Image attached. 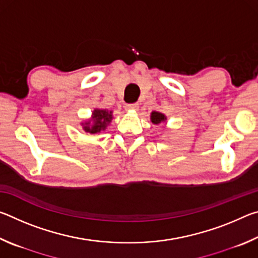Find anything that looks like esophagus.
<instances>
[{"instance_id":"obj_1","label":"esophagus","mask_w":258,"mask_h":258,"mask_svg":"<svg viewBox=\"0 0 258 258\" xmlns=\"http://www.w3.org/2000/svg\"><path fill=\"white\" fill-rule=\"evenodd\" d=\"M138 109H139V104L138 103H131V104H126V106H125V110L126 111L138 110Z\"/></svg>"}]
</instances>
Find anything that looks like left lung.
I'll return each instance as SVG.
<instances>
[{
	"label": "left lung",
	"mask_w": 258,
	"mask_h": 258,
	"mask_svg": "<svg viewBox=\"0 0 258 258\" xmlns=\"http://www.w3.org/2000/svg\"><path fill=\"white\" fill-rule=\"evenodd\" d=\"M150 120H151L152 124L159 125L161 123H165V121L167 120V117H166V115L163 112L154 110V111H151V113H150Z\"/></svg>",
	"instance_id": "left-lung-1"
}]
</instances>
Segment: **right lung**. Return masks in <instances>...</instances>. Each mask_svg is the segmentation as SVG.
<instances>
[{
    "label": "right lung",
    "mask_w": 258,
    "mask_h": 258,
    "mask_svg": "<svg viewBox=\"0 0 258 258\" xmlns=\"http://www.w3.org/2000/svg\"><path fill=\"white\" fill-rule=\"evenodd\" d=\"M113 118L112 110L95 108L90 118L81 121V126L84 132L90 134H99L106 131Z\"/></svg>",
    "instance_id": "add662e5"
}]
</instances>
